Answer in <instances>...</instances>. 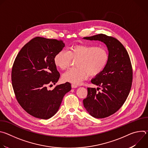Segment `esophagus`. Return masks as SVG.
<instances>
[{
	"label": "esophagus",
	"instance_id": "obj_1",
	"mask_svg": "<svg viewBox=\"0 0 148 148\" xmlns=\"http://www.w3.org/2000/svg\"><path fill=\"white\" fill-rule=\"evenodd\" d=\"M71 87H72L73 88H77L78 86H77V85H75V84H72V85H71Z\"/></svg>",
	"mask_w": 148,
	"mask_h": 148
}]
</instances>
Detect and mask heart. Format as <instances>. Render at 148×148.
<instances>
[{"instance_id": "obj_1", "label": "heart", "mask_w": 148, "mask_h": 148, "mask_svg": "<svg viewBox=\"0 0 148 148\" xmlns=\"http://www.w3.org/2000/svg\"><path fill=\"white\" fill-rule=\"evenodd\" d=\"M75 60V67L62 75V79L75 85L80 84L88 75L93 77L100 74L107 66L109 53L103 47L91 45H77L70 47L68 51H59L54 57V64L61 70L67 69Z\"/></svg>"}]
</instances>
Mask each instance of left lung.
I'll return each instance as SVG.
<instances>
[{
    "instance_id": "obj_1",
    "label": "left lung",
    "mask_w": 148,
    "mask_h": 148,
    "mask_svg": "<svg viewBox=\"0 0 148 148\" xmlns=\"http://www.w3.org/2000/svg\"><path fill=\"white\" fill-rule=\"evenodd\" d=\"M83 38L101 41L108 48L107 66L91 79L93 84L101 88V91L88 88L87 98L83 100L84 107L92 116L106 118L119 110L130 94L133 77L130 58L121 42L113 37L99 34Z\"/></svg>"
}]
</instances>
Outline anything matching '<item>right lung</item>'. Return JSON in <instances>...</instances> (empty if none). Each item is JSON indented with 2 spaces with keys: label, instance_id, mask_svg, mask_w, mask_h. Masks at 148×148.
I'll return each mask as SVG.
<instances>
[{
  "label": "right lung",
  "instance_id": "obj_1",
  "mask_svg": "<svg viewBox=\"0 0 148 148\" xmlns=\"http://www.w3.org/2000/svg\"><path fill=\"white\" fill-rule=\"evenodd\" d=\"M65 44L62 40L36 37L20 50L14 61L12 82L17 101L30 115L47 119L58 111L64 95L71 89L67 82L49 90L56 84L60 73L54 57ZM51 86V85H50Z\"/></svg>",
  "mask_w": 148,
  "mask_h": 148
}]
</instances>
